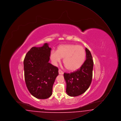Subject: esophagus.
<instances>
[{"instance_id": "34e87169", "label": "esophagus", "mask_w": 121, "mask_h": 121, "mask_svg": "<svg viewBox=\"0 0 121 121\" xmlns=\"http://www.w3.org/2000/svg\"><path fill=\"white\" fill-rule=\"evenodd\" d=\"M58 73H59V74H63L64 73L61 69H59L58 70Z\"/></svg>"}]
</instances>
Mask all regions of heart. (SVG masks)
Wrapping results in <instances>:
<instances>
[{"mask_svg": "<svg viewBox=\"0 0 121 121\" xmlns=\"http://www.w3.org/2000/svg\"><path fill=\"white\" fill-rule=\"evenodd\" d=\"M86 52L82 46L73 44L61 45L57 51H52L50 58L52 63L56 65L63 58V63L67 69L74 71L80 69L86 59Z\"/></svg>", "mask_w": 121, "mask_h": 121, "instance_id": "b5f03b06", "label": "heart"}]
</instances>
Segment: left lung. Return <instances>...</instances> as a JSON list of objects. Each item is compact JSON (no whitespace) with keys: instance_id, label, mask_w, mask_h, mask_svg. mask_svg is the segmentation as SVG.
<instances>
[{"instance_id":"8db88e82","label":"left lung","mask_w":121,"mask_h":121,"mask_svg":"<svg viewBox=\"0 0 121 121\" xmlns=\"http://www.w3.org/2000/svg\"><path fill=\"white\" fill-rule=\"evenodd\" d=\"M86 60L80 69L70 73H64L67 94L71 97L79 96L90 86L92 78L93 62L91 52L86 48Z\"/></svg>"}]
</instances>
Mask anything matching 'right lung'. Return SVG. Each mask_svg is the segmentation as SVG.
Instances as JSON below:
<instances>
[{"instance_id":"1","label":"right lung","mask_w":121,"mask_h":121,"mask_svg":"<svg viewBox=\"0 0 121 121\" xmlns=\"http://www.w3.org/2000/svg\"><path fill=\"white\" fill-rule=\"evenodd\" d=\"M51 50L47 43L41 47H32L24 59L26 86L30 93L38 99L52 95V86L58 75V68L48 62Z\"/></svg>"}]
</instances>
